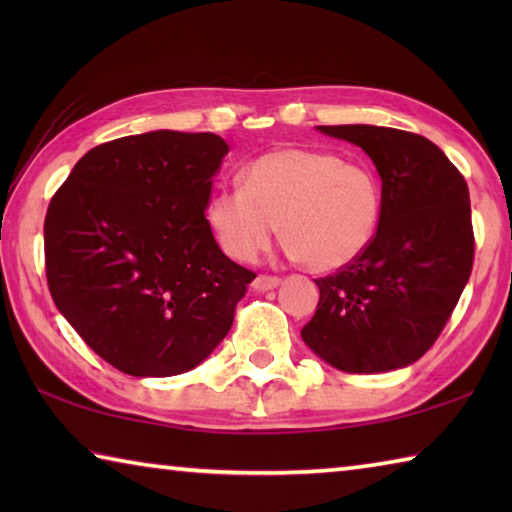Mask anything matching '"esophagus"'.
Instances as JSON below:
<instances>
[{
  "mask_svg": "<svg viewBox=\"0 0 512 512\" xmlns=\"http://www.w3.org/2000/svg\"><path fill=\"white\" fill-rule=\"evenodd\" d=\"M277 284H280V277L262 273V275H257L255 280H253V289L255 291H268V289H275Z\"/></svg>",
  "mask_w": 512,
  "mask_h": 512,
  "instance_id": "34e87169",
  "label": "esophagus"
}]
</instances>
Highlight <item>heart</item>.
I'll list each match as a JSON object with an SVG mask.
<instances>
[{"instance_id": "1", "label": "heart", "mask_w": 512, "mask_h": 512, "mask_svg": "<svg viewBox=\"0 0 512 512\" xmlns=\"http://www.w3.org/2000/svg\"><path fill=\"white\" fill-rule=\"evenodd\" d=\"M381 183L361 162L311 149H275L244 171V185L221 187L207 203V223L230 257L253 259L277 228L293 257L311 271L352 264L377 235Z\"/></svg>"}]
</instances>
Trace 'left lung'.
<instances>
[{
	"label": "left lung",
	"mask_w": 512,
	"mask_h": 512,
	"mask_svg": "<svg viewBox=\"0 0 512 512\" xmlns=\"http://www.w3.org/2000/svg\"><path fill=\"white\" fill-rule=\"evenodd\" d=\"M361 146L381 176L372 244L334 275L302 341L345 372H388L418 361L443 332L474 264L463 173L427 137L384 126H318Z\"/></svg>",
	"instance_id": "8db88e82"
}]
</instances>
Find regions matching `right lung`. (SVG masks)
Here are the masks:
<instances>
[{"instance_id": "1", "label": "right lung", "mask_w": 512, "mask_h": 512, "mask_svg": "<svg viewBox=\"0 0 512 512\" xmlns=\"http://www.w3.org/2000/svg\"><path fill=\"white\" fill-rule=\"evenodd\" d=\"M230 146L153 131L94 146L51 196L45 271L60 314L133 377L198 366L230 332L255 273L221 253L205 219Z\"/></svg>"}]
</instances>
